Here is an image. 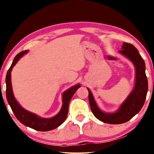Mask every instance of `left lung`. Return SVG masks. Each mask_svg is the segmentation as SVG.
I'll list each match as a JSON object with an SVG mask.
<instances>
[{
	"mask_svg": "<svg viewBox=\"0 0 154 154\" xmlns=\"http://www.w3.org/2000/svg\"><path fill=\"white\" fill-rule=\"evenodd\" d=\"M119 52L133 63L135 67V83L132 92L114 113H105L100 110L92 92L88 88V98L92 113L97 119L109 124H121L130 121L140 112L144 106L148 91V81L145 73L144 61L133 45L124 43Z\"/></svg>",
	"mask_w": 154,
	"mask_h": 154,
	"instance_id": "left-lung-1",
	"label": "left lung"
}]
</instances>
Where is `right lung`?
Instances as JSON below:
<instances>
[{
    "mask_svg": "<svg viewBox=\"0 0 154 154\" xmlns=\"http://www.w3.org/2000/svg\"><path fill=\"white\" fill-rule=\"evenodd\" d=\"M27 52H28V50H24V51L21 52L17 54L12 63V65L10 66V69H8L5 78L6 97H7L8 104L11 107L14 116L23 125L32 128V129L38 130V131H49V130H54V128L59 127L66 120L67 114H68L69 102H70L71 99L72 98L75 91L79 88H81V85H80V84L75 85L73 87L69 88L68 90H66L63 93V104L62 109L55 116L52 117L51 119H44V118L39 117L37 115H35V113H31L28 111L25 110L24 109H23L20 106V104L17 102L16 99L14 98L11 83V71L12 70V68L17 64L19 60L23 55L26 54Z\"/></svg>",
    "mask_w": 154,
    "mask_h": 154,
    "instance_id": "obj_1",
    "label": "right lung"
}]
</instances>
